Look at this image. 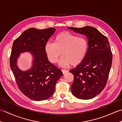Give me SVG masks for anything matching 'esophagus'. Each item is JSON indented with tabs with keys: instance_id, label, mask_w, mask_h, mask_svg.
<instances>
[{
	"instance_id": "1",
	"label": "esophagus",
	"mask_w": 122,
	"mask_h": 122,
	"mask_svg": "<svg viewBox=\"0 0 122 122\" xmlns=\"http://www.w3.org/2000/svg\"><path fill=\"white\" fill-rule=\"evenodd\" d=\"M62 73L63 74L66 73L67 72H68V70H62Z\"/></svg>"
}]
</instances>
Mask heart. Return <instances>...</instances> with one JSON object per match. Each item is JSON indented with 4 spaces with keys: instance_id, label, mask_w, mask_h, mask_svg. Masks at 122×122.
Listing matches in <instances>:
<instances>
[{
    "instance_id": "heart-1",
    "label": "heart",
    "mask_w": 122,
    "mask_h": 122,
    "mask_svg": "<svg viewBox=\"0 0 122 122\" xmlns=\"http://www.w3.org/2000/svg\"><path fill=\"white\" fill-rule=\"evenodd\" d=\"M44 50L49 61L55 64L61 56L60 66H76L82 63L89 51V42L86 38L80 37L68 31L59 33L54 38L53 43H46Z\"/></svg>"
}]
</instances>
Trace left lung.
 Returning a JSON list of instances; mask_svg holds the SVG:
<instances>
[{"label": "left lung", "mask_w": 122, "mask_h": 122, "mask_svg": "<svg viewBox=\"0 0 122 122\" xmlns=\"http://www.w3.org/2000/svg\"><path fill=\"white\" fill-rule=\"evenodd\" d=\"M68 28L85 35L89 42L86 58L70 70L74 76L71 91L79 99H91L100 94L107 84L112 62L110 43L107 37L94 27Z\"/></svg>", "instance_id": "obj_1"}]
</instances>
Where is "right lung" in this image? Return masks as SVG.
I'll use <instances>...</instances> for the list:
<instances>
[{
	"label": "right lung",
	"mask_w": 122,
	"mask_h": 122,
	"mask_svg": "<svg viewBox=\"0 0 122 122\" xmlns=\"http://www.w3.org/2000/svg\"><path fill=\"white\" fill-rule=\"evenodd\" d=\"M56 31L53 28L45 29L29 28L13 43L10 66L20 90L33 101L47 100L53 95L58 80L62 76L60 70L49 62L44 47ZM31 51L34 57L33 66L24 71L17 68L20 53Z\"/></svg>",
	"instance_id": "obj_1"
}]
</instances>
